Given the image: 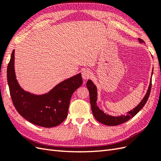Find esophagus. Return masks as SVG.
Listing matches in <instances>:
<instances>
[{
    "instance_id": "1",
    "label": "esophagus",
    "mask_w": 161,
    "mask_h": 161,
    "mask_svg": "<svg viewBox=\"0 0 161 161\" xmlns=\"http://www.w3.org/2000/svg\"><path fill=\"white\" fill-rule=\"evenodd\" d=\"M91 76H92V73L89 70L86 69L83 70L82 73H81V77H82V78L85 80H88V79L91 78Z\"/></svg>"
}]
</instances>
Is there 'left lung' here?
Wrapping results in <instances>:
<instances>
[{
    "instance_id": "1",
    "label": "left lung",
    "mask_w": 161,
    "mask_h": 161,
    "mask_svg": "<svg viewBox=\"0 0 161 161\" xmlns=\"http://www.w3.org/2000/svg\"><path fill=\"white\" fill-rule=\"evenodd\" d=\"M138 41L140 43H145L144 41L141 39H138ZM152 74H153V71H152ZM86 86L88 88V91H89L91 109L95 118L96 119L98 122H100V123H102V124H104L105 125L115 126V125L122 124V123L128 121L129 119L132 118L133 116H135L136 114H137L143 108V107H144L145 104H146L147 101L148 100L149 94H150V91H151L152 80L150 81V84H149L147 92L145 96L142 99V101L140 102V103L138 104V106H136L134 108H133L132 110L127 112V115H122L120 116H112V115H109L108 114L107 115L106 114H104V111H102L101 109H100V108L97 106L96 102L97 100V90L96 86H95V85L93 83V81L90 80H88L86 83Z\"/></svg>"
}]
</instances>
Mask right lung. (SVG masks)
<instances>
[{"label": "right lung", "instance_id": "1", "mask_svg": "<svg viewBox=\"0 0 161 161\" xmlns=\"http://www.w3.org/2000/svg\"><path fill=\"white\" fill-rule=\"evenodd\" d=\"M7 77L13 104L19 114L32 124L47 128L59 125L66 118L72 95L83 81L79 73L61 81L46 94L38 95L24 91L16 79L14 50Z\"/></svg>", "mask_w": 161, "mask_h": 161}]
</instances>
